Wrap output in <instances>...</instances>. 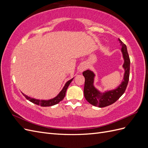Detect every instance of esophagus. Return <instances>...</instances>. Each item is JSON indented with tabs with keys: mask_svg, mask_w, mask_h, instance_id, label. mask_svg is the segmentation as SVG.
Masks as SVG:
<instances>
[{
	"mask_svg": "<svg viewBox=\"0 0 148 148\" xmlns=\"http://www.w3.org/2000/svg\"><path fill=\"white\" fill-rule=\"evenodd\" d=\"M85 69H86V65H82L81 66H79V71H81V72H82V71H83Z\"/></svg>",
	"mask_w": 148,
	"mask_h": 148,
	"instance_id": "esophagus-1",
	"label": "esophagus"
}]
</instances>
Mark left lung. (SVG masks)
<instances>
[{"label":"left lung","mask_w":148,"mask_h":148,"mask_svg":"<svg viewBox=\"0 0 148 148\" xmlns=\"http://www.w3.org/2000/svg\"><path fill=\"white\" fill-rule=\"evenodd\" d=\"M119 41L122 46L121 51L122 52L124 59L123 68L125 70V73L122 82L117 88L113 90L101 92L94 86L95 73L89 70H87L83 72L85 78L84 86V97L89 103L95 106L104 107L114 104L122 96L127 88L130 76V60L126 45L120 39H119Z\"/></svg>","instance_id":"left-lung-1"}]
</instances>
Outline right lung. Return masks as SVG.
Returning <instances> with one entry per match:
<instances>
[{"label":"right lung","mask_w":148,"mask_h":148,"mask_svg":"<svg viewBox=\"0 0 148 148\" xmlns=\"http://www.w3.org/2000/svg\"><path fill=\"white\" fill-rule=\"evenodd\" d=\"M73 78L70 79L69 81L67 82L64 87L63 88V89H62V91L59 92V95H58L56 97H55L53 99H49V100H39V99H34V98H31L30 97H28V96H26L25 95H24L23 93H22L23 95V96L26 97V99H28V101H29L30 102L34 103V104H36V105H39L41 106L42 107H49V106H52L53 105H56L57 104H58L59 102H60L61 101L63 100V99L64 98L65 96V93H66V91L67 88H68L69 86L70 85V83L72 82V80L73 79Z\"/></svg>","instance_id":"obj_1"}]
</instances>
